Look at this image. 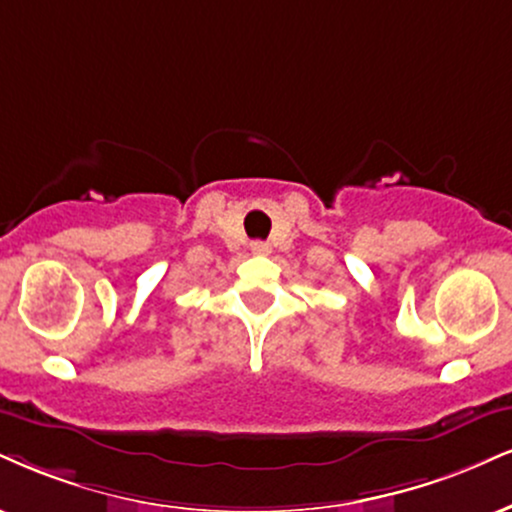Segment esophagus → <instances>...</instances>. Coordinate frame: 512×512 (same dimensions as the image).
Listing matches in <instances>:
<instances>
[{"label": "esophagus", "instance_id": "obj_1", "mask_svg": "<svg viewBox=\"0 0 512 512\" xmlns=\"http://www.w3.org/2000/svg\"><path fill=\"white\" fill-rule=\"evenodd\" d=\"M252 252H255V255H267L269 245L262 243V240H257V243H252Z\"/></svg>", "mask_w": 512, "mask_h": 512}]
</instances>
